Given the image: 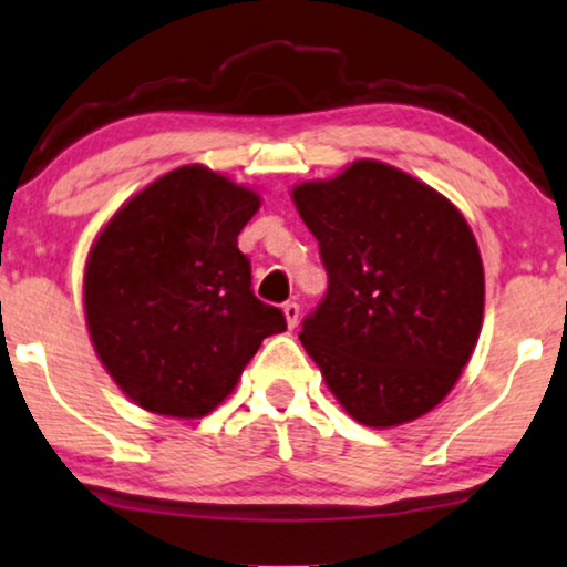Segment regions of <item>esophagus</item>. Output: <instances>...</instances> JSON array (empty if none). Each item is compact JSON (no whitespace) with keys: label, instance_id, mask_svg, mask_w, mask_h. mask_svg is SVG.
I'll list each match as a JSON object with an SVG mask.
<instances>
[{"label":"esophagus","instance_id":"1","mask_svg":"<svg viewBox=\"0 0 567 567\" xmlns=\"http://www.w3.org/2000/svg\"><path fill=\"white\" fill-rule=\"evenodd\" d=\"M284 318H286V326L297 328V322H299V305H297V301H286Z\"/></svg>","mask_w":567,"mask_h":567}]
</instances>
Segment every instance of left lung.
<instances>
[{"mask_svg": "<svg viewBox=\"0 0 567 567\" xmlns=\"http://www.w3.org/2000/svg\"><path fill=\"white\" fill-rule=\"evenodd\" d=\"M291 197L328 270L299 341L330 393L367 427L427 414L482 330L484 268L466 218L437 189L372 158L301 182Z\"/></svg>", "mask_w": 567, "mask_h": 567, "instance_id": "left-lung-1", "label": "left lung"}]
</instances>
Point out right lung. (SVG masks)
<instances>
[{"label":"right lung","instance_id":"obj_1","mask_svg":"<svg viewBox=\"0 0 567 567\" xmlns=\"http://www.w3.org/2000/svg\"><path fill=\"white\" fill-rule=\"evenodd\" d=\"M255 189L200 164L130 197L95 237L83 301L93 349L140 409L200 419L237 388L262 338L286 330L252 291L237 237Z\"/></svg>","mask_w":567,"mask_h":567}]
</instances>
